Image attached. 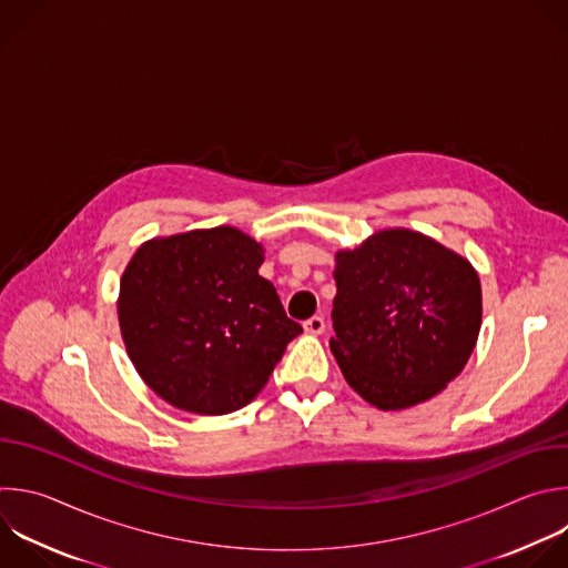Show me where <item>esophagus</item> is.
Here are the masks:
<instances>
[{"label": "esophagus", "instance_id": "esophagus-1", "mask_svg": "<svg viewBox=\"0 0 568 568\" xmlns=\"http://www.w3.org/2000/svg\"><path fill=\"white\" fill-rule=\"evenodd\" d=\"M305 332L307 334H323L325 332V321H323V316H312L310 321H305Z\"/></svg>", "mask_w": 568, "mask_h": 568}]
</instances>
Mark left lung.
Here are the masks:
<instances>
[{
    "label": "left lung",
    "mask_w": 568,
    "mask_h": 568,
    "mask_svg": "<svg viewBox=\"0 0 568 568\" xmlns=\"http://www.w3.org/2000/svg\"><path fill=\"white\" fill-rule=\"evenodd\" d=\"M329 349L349 388L379 410L439 395L468 363L481 283L468 258L395 227L334 254Z\"/></svg>",
    "instance_id": "left-lung-1"
}]
</instances>
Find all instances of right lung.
Instances as JSON below:
<instances>
[{
  "instance_id": "add662e5",
  "label": "right lung",
  "mask_w": 568,
  "mask_h": 568,
  "mask_svg": "<svg viewBox=\"0 0 568 568\" xmlns=\"http://www.w3.org/2000/svg\"><path fill=\"white\" fill-rule=\"evenodd\" d=\"M263 261V245L230 225L135 250L120 278L118 321L131 363L160 399L230 415L265 388L303 329L258 276Z\"/></svg>"
}]
</instances>
